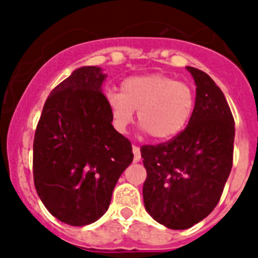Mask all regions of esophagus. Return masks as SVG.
Listing matches in <instances>:
<instances>
[{
    "label": "esophagus",
    "instance_id": "esophagus-1",
    "mask_svg": "<svg viewBox=\"0 0 258 258\" xmlns=\"http://www.w3.org/2000/svg\"><path fill=\"white\" fill-rule=\"evenodd\" d=\"M133 153H134V162H139L142 159L141 155V149L138 146H133Z\"/></svg>",
    "mask_w": 258,
    "mask_h": 258
}]
</instances>
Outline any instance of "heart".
Here are the masks:
<instances>
[{
    "instance_id": "obj_1",
    "label": "heart",
    "mask_w": 258,
    "mask_h": 258,
    "mask_svg": "<svg viewBox=\"0 0 258 258\" xmlns=\"http://www.w3.org/2000/svg\"><path fill=\"white\" fill-rule=\"evenodd\" d=\"M113 128L125 133L135 111L143 133L157 141L179 135L194 111L196 93L187 83L162 74L131 76L121 83V92L105 93Z\"/></svg>"
}]
</instances>
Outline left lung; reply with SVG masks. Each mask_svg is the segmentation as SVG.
I'll list each match as a JSON object with an SVG mask.
<instances>
[{
	"label": "left lung",
	"instance_id": "left-lung-1",
	"mask_svg": "<svg viewBox=\"0 0 258 258\" xmlns=\"http://www.w3.org/2000/svg\"><path fill=\"white\" fill-rule=\"evenodd\" d=\"M186 70L197 87L187 127L167 143L141 149L146 210L174 230L191 228L214 210L232 170L234 145V120L220 87L204 71Z\"/></svg>",
	"mask_w": 258,
	"mask_h": 258
}]
</instances>
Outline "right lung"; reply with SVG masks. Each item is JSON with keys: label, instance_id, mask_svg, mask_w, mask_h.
<instances>
[{"label": "right lung", "instance_id": "obj_1", "mask_svg": "<svg viewBox=\"0 0 258 258\" xmlns=\"http://www.w3.org/2000/svg\"><path fill=\"white\" fill-rule=\"evenodd\" d=\"M107 75L80 67L46 99L33 142L34 186L48 212L86 226L107 210L115 184L134 159L113 128L103 95Z\"/></svg>", "mask_w": 258, "mask_h": 258}]
</instances>
